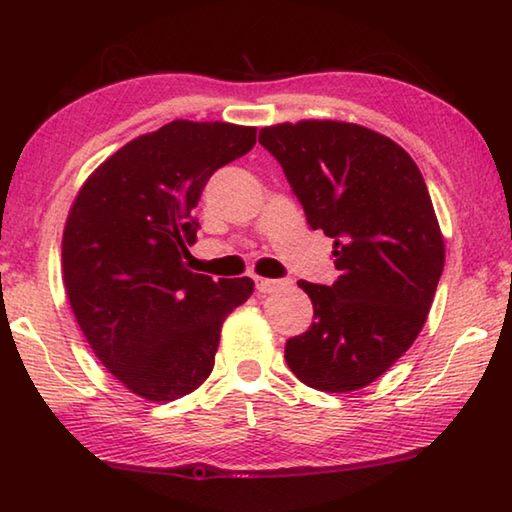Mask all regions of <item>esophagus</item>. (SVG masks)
Wrapping results in <instances>:
<instances>
[{
  "label": "esophagus",
  "mask_w": 512,
  "mask_h": 512,
  "mask_svg": "<svg viewBox=\"0 0 512 512\" xmlns=\"http://www.w3.org/2000/svg\"><path fill=\"white\" fill-rule=\"evenodd\" d=\"M255 282H257L259 293H273V291H280L291 284V280H271V277H257Z\"/></svg>",
  "instance_id": "esophagus-1"
}]
</instances>
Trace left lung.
<instances>
[{
    "label": "left lung",
    "mask_w": 512,
    "mask_h": 512,
    "mask_svg": "<svg viewBox=\"0 0 512 512\" xmlns=\"http://www.w3.org/2000/svg\"><path fill=\"white\" fill-rule=\"evenodd\" d=\"M311 230L334 239V284L298 287L314 323L284 345L302 384L325 393L368 386L418 339L445 266L429 189L400 144L345 121L259 131Z\"/></svg>",
    "instance_id": "obj_1"
}]
</instances>
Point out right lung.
<instances>
[{
  "mask_svg": "<svg viewBox=\"0 0 512 512\" xmlns=\"http://www.w3.org/2000/svg\"><path fill=\"white\" fill-rule=\"evenodd\" d=\"M257 128L176 119L110 155L85 180L63 232L69 305L99 361L128 391L173 402L210 377L221 325L255 282H214L185 264L216 169Z\"/></svg>",
  "mask_w": 512,
  "mask_h": 512,
  "instance_id": "right-lung-1",
  "label": "right lung"
}]
</instances>
